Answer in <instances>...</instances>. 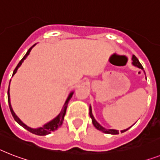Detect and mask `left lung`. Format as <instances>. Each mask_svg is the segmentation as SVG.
<instances>
[{
  "instance_id": "obj_1",
  "label": "left lung",
  "mask_w": 160,
  "mask_h": 160,
  "mask_svg": "<svg viewBox=\"0 0 160 160\" xmlns=\"http://www.w3.org/2000/svg\"><path fill=\"white\" fill-rule=\"evenodd\" d=\"M132 64H133V65L137 66V67H138V68L143 69V67H142V64H141V63H140V62H139L138 59H137V58L136 57L135 55H133V56H132ZM90 117L92 118V123H93V125H94V126L96 127V128H97V129H98V130L101 131L102 132L107 133V134H113V135H115V134H118V131L114 130V129H105V128H104L103 127H101V125L99 124L98 122H96V119H95V118H94L93 115H92V108H91V107H90ZM129 128L121 131V132H126V131L128 130Z\"/></svg>"
}]
</instances>
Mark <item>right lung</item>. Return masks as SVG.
Returning a JSON list of instances; mask_svg holds the SVG:
<instances>
[{
	"mask_svg": "<svg viewBox=\"0 0 160 160\" xmlns=\"http://www.w3.org/2000/svg\"><path fill=\"white\" fill-rule=\"evenodd\" d=\"M35 45H33L32 47H30L29 50L27 51V53H26V55H24L23 57V59H21L20 61H19V63L18 64V65L16 66V68H14V72H13V75L15 73V72H17V70H18V68L19 67V66L22 64V63H23V61L25 59H26V57H27L28 55H29L30 51H31L32 48L34 47ZM9 91H10V87H9V88H8V102H9V107H10V112H11L12 113V116L14 117V120L16 121L17 122H18V124L21 125V126L23 127V128H24L25 129H27L28 132H30L33 133V134H36V135H38V136H45V135H47V134H50V133L51 132H53V131H55L57 130L58 128H59V127L61 126L62 123H63V121H64V115H65L66 113V109H67V107H68V101H69V100L71 99V97H72V92H71L70 94H69V96H68V99H67V101H65V104H64V107H63V109H62L61 112H60V113H59V115L56 117L55 118H54L52 121H51L50 122H48V123H47L46 125H44L43 127H42V128H36V129H33V128H29V127L26 126V125L24 124V123H23V122H21V120L19 119V118H18L16 116V114L14 113V112L13 111V109H12V107H11V105H10V92H9Z\"/></svg>",
	"mask_w": 160,
	"mask_h": 160,
	"instance_id": "1",
	"label": "right lung"
}]
</instances>
